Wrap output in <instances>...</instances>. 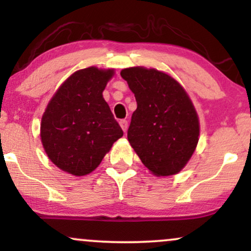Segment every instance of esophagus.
Returning <instances> with one entry per match:
<instances>
[{"label": "esophagus", "instance_id": "1", "mask_svg": "<svg viewBox=\"0 0 251 251\" xmlns=\"http://www.w3.org/2000/svg\"><path fill=\"white\" fill-rule=\"evenodd\" d=\"M119 124H120V127L123 128V131H124V132H126V131H127V126H128V124H127V120H125V119L120 120Z\"/></svg>", "mask_w": 251, "mask_h": 251}]
</instances>
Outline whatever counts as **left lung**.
I'll return each instance as SVG.
<instances>
[{"label": "left lung", "mask_w": 251, "mask_h": 251, "mask_svg": "<svg viewBox=\"0 0 251 251\" xmlns=\"http://www.w3.org/2000/svg\"><path fill=\"white\" fill-rule=\"evenodd\" d=\"M120 75L138 104L127 131L129 144L154 175L179 173L199 140L198 116L186 91L154 68H125Z\"/></svg>", "instance_id": "left-lung-1"}]
</instances>
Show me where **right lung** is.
<instances>
[{"instance_id":"add662e5","label":"right lung","mask_w":251,"mask_h":251,"mask_svg":"<svg viewBox=\"0 0 251 251\" xmlns=\"http://www.w3.org/2000/svg\"><path fill=\"white\" fill-rule=\"evenodd\" d=\"M113 74V69L96 67L75 72L44 112L40 125L44 149L66 173L90 174L124 134L102 95Z\"/></svg>"}]
</instances>
